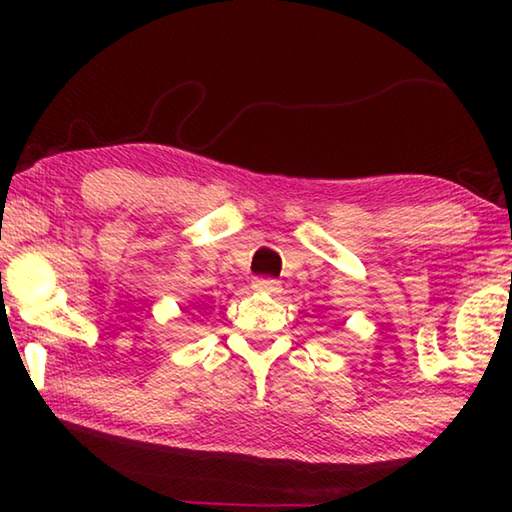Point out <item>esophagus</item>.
<instances>
[{
	"label": "esophagus",
	"mask_w": 512,
	"mask_h": 512,
	"mask_svg": "<svg viewBox=\"0 0 512 512\" xmlns=\"http://www.w3.org/2000/svg\"><path fill=\"white\" fill-rule=\"evenodd\" d=\"M253 289L259 293H280L282 284L277 280H271V277H255Z\"/></svg>",
	"instance_id": "esophagus-1"
}]
</instances>
